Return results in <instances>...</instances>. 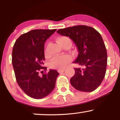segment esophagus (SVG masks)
Listing matches in <instances>:
<instances>
[{"mask_svg": "<svg viewBox=\"0 0 120 120\" xmlns=\"http://www.w3.org/2000/svg\"><path fill=\"white\" fill-rule=\"evenodd\" d=\"M58 72L59 73H62V72H64L65 71V69H58Z\"/></svg>", "mask_w": 120, "mask_h": 120, "instance_id": "34e87169", "label": "esophagus"}]
</instances>
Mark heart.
<instances>
[{
  "instance_id": "b5f03b06",
  "label": "heart",
  "mask_w": 120,
  "mask_h": 120,
  "mask_svg": "<svg viewBox=\"0 0 120 120\" xmlns=\"http://www.w3.org/2000/svg\"><path fill=\"white\" fill-rule=\"evenodd\" d=\"M57 42L60 46L64 47L66 45H71V41L67 36H61L59 37L57 39ZM71 60V56L69 55H64L60 56H57L53 59V60L50 63V67L52 68L62 69L66 67L67 64Z\"/></svg>"
}]
</instances>
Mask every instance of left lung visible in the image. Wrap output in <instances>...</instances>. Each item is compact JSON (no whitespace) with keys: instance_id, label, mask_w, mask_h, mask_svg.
<instances>
[{"instance_id":"1","label":"left lung","mask_w":120,"mask_h":120,"mask_svg":"<svg viewBox=\"0 0 120 120\" xmlns=\"http://www.w3.org/2000/svg\"><path fill=\"white\" fill-rule=\"evenodd\" d=\"M57 33L69 37L78 49V55L74 63L84 68H74L71 85L76 90L91 92L101 84L106 72L107 53L99 33L93 27L77 25L60 29Z\"/></svg>"}]
</instances>
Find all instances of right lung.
Returning <instances> with one entry per match:
<instances>
[{
  "label": "right lung",
  "instance_id": "obj_1",
  "mask_svg": "<svg viewBox=\"0 0 120 120\" xmlns=\"http://www.w3.org/2000/svg\"><path fill=\"white\" fill-rule=\"evenodd\" d=\"M56 29H35L22 34L15 43L12 62L18 85L30 97L42 99L54 89L59 74L56 70L39 75L46 71L44 47L46 40ZM43 71H42L41 73ZM43 74V73H42Z\"/></svg>",
  "mask_w": 120,
  "mask_h": 120
}]
</instances>
